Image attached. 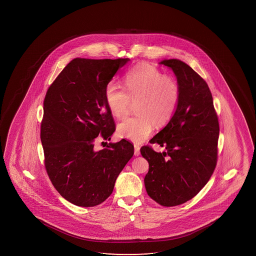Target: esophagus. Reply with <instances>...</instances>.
<instances>
[{
    "instance_id": "obj_1",
    "label": "esophagus",
    "mask_w": 256,
    "mask_h": 256,
    "mask_svg": "<svg viewBox=\"0 0 256 256\" xmlns=\"http://www.w3.org/2000/svg\"><path fill=\"white\" fill-rule=\"evenodd\" d=\"M140 154V147H139V145H136V144H134V154L138 156L139 154Z\"/></svg>"
}]
</instances>
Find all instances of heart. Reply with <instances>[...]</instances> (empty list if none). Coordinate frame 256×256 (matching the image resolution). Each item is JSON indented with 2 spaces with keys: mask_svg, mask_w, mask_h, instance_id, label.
<instances>
[{
  "mask_svg": "<svg viewBox=\"0 0 256 256\" xmlns=\"http://www.w3.org/2000/svg\"><path fill=\"white\" fill-rule=\"evenodd\" d=\"M126 88L114 82L106 88V102L117 118L130 112L136 102V116L118 124L117 131L136 144L150 136L154 125L164 126L172 120L178 106L180 88L176 81L148 64H140L126 74Z\"/></svg>",
  "mask_w": 256,
  "mask_h": 256,
  "instance_id": "b5f03b06",
  "label": "heart"
}]
</instances>
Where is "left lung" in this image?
Segmentation results:
<instances>
[{
    "instance_id": "8db88e82",
    "label": "left lung",
    "mask_w": 256,
    "mask_h": 256,
    "mask_svg": "<svg viewBox=\"0 0 256 256\" xmlns=\"http://www.w3.org/2000/svg\"><path fill=\"white\" fill-rule=\"evenodd\" d=\"M161 64L178 78L180 100L174 116L151 139L166 148L158 153L144 146L148 162L144 178L148 195L162 206H179L192 200L206 184L217 165L220 125L209 86L192 67L178 60Z\"/></svg>"
}]
</instances>
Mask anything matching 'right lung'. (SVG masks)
Listing matches in <instances>:
<instances>
[{
	"label": "right lung",
	"instance_id": "right-lung-1",
	"mask_svg": "<svg viewBox=\"0 0 256 256\" xmlns=\"http://www.w3.org/2000/svg\"><path fill=\"white\" fill-rule=\"evenodd\" d=\"M128 61L74 58L46 92L40 133L46 172L60 195L78 206L103 203L133 156L125 139L94 150L96 137L109 140L116 131L106 88Z\"/></svg>",
	"mask_w": 256,
	"mask_h": 256
}]
</instances>
